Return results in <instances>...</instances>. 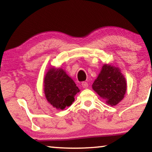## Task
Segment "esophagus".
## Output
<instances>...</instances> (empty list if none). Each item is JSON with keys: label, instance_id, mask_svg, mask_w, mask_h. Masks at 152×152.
Segmentation results:
<instances>
[{"label": "esophagus", "instance_id": "1", "mask_svg": "<svg viewBox=\"0 0 152 152\" xmlns=\"http://www.w3.org/2000/svg\"><path fill=\"white\" fill-rule=\"evenodd\" d=\"M82 86L84 88H88V82H82Z\"/></svg>", "mask_w": 152, "mask_h": 152}]
</instances>
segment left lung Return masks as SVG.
Instances as JSON below:
<instances>
[{
    "instance_id": "obj_1",
    "label": "left lung",
    "mask_w": 152,
    "mask_h": 152,
    "mask_svg": "<svg viewBox=\"0 0 152 152\" xmlns=\"http://www.w3.org/2000/svg\"><path fill=\"white\" fill-rule=\"evenodd\" d=\"M92 88L111 106L116 105L124 97L127 84L120 70L115 66L104 65L95 80Z\"/></svg>"
}]
</instances>
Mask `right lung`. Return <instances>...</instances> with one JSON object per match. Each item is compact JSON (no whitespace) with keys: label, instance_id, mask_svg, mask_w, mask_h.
I'll list each match as a JSON object with an SVG mask.
<instances>
[{"label":"right lung","instance_id":"right-lung-1","mask_svg":"<svg viewBox=\"0 0 152 152\" xmlns=\"http://www.w3.org/2000/svg\"><path fill=\"white\" fill-rule=\"evenodd\" d=\"M80 90L62 69H50L44 79V92L53 107L63 110L74 101Z\"/></svg>","mask_w":152,"mask_h":152}]
</instances>
